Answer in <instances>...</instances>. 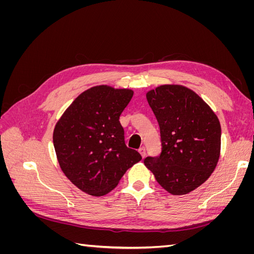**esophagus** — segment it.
I'll return each mask as SVG.
<instances>
[{"instance_id":"esophagus-1","label":"esophagus","mask_w":254,"mask_h":254,"mask_svg":"<svg viewBox=\"0 0 254 254\" xmlns=\"http://www.w3.org/2000/svg\"><path fill=\"white\" fill-rule=\"evenodd\" d=\"M139 151H140V153H141V156H142L143 158H145V156H146V148L144 147V146L139 149Z\"/></svg>"}]
</instances>
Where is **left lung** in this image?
Instances as JSON below:
<instances>
[{"mask_svg":"<svg viewBox=\"0 0 254 254\" xmlns=\"http://www.w3.org/2000/svg\"><path fill=\"white\" fill-rule=\"evenodd\" d=\"M147 102L160 127L161 152L144 164L173 195H184L207 180L217 165L221 128L195 92L165 84L149 91Z\"/></svg>","mask_w":254,"mask_h":254,"instance_id":"8db88e82","label":"left lung"}]
</instances>
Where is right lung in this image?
Here are the masks:
<instances>
[{"label": "right lung", "mask_w": 254, "mask_h": 254, "mask_svg": "<svg viewBox=\"0 0 254 254\" xmlns=\"http://www.w3.org/2000/svg\"><path fill=\"white\" fill-rule=\"evenodd\" d=\"M132 96L128 89L91 88L75 99L54 129V147L61 170L84 193H109L128 168L142 159L126 146L120 123Z\"/></svg>", "instance_id": "right-lung-1"}]
</instances>
